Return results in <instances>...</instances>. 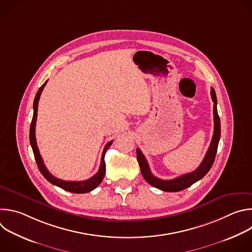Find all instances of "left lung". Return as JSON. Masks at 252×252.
<instances>
[{
    "label": "left lung",
    "instance_id": "obj_1",
    "mask_svg": "<svg viewBox=\"0 0 252 252\" xmlns=\"http://www.w3.org/2000/svg\"><path fill=\"white\" fill-rule=\"evenodd\" d=\"M210 94H211L212 101L214 102L213 104V121H214L213 135H212L210 146L208 148V151L202 162L194 171L175 177L173 179H169V181H163V179H160L152 173L148 160L146 159L145 156L142 155L139 149H136V158L140 167V171L142 173V176L145 177L146 181L151 186L163 191H169V192L181 191L183 189L189 188L194 183L198 182L199 179H201L211 168L215 158V155H217V152H218V147H219V142L220 138V120L218 114L217 94H215V91L212 88L210 91Z\"/></svg>",
    "mask_w": 252,
    "mask_h": 252
}]
</instances>
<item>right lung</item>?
Masks as SVG:
<instances>
[{"label": "right lung", "mask_w": 252, "mask_h": 252, "mask_svg": "<svg viewBox=\"0 0 252 252\" xmlns=\"http://www.w3.org/2000/svg\"><path fill=\"white\" fill-rule=\"evenodd\" d=\"M47 82L39 89L37 94L34 96V100H33V115H32V120L31 123V127H30V142H31V147L32 149V153L35 158V161H37L38 167L41 171V173L45 176V178L47 179L48 182H50L51 184L66 190L69 192H74V193H86V192H90L92 190H94L103 179L104 173H105V162H104V155L106 150L109 149L113 140H111L110 142H107L103 151H102V155H101V159H100V165L98 168V171L92 176L91 178L87 179V181H83V182H67V181H63V179L57 178L56 176H54L52 173H50V171L48 170V168L46 167L43 158L40 155L38 146H37V141H35V122H37V115H38V104H39V99L41 96V94L46 86Z\"/></svg>", "instance_id": "add662e5"}]
</instances>
